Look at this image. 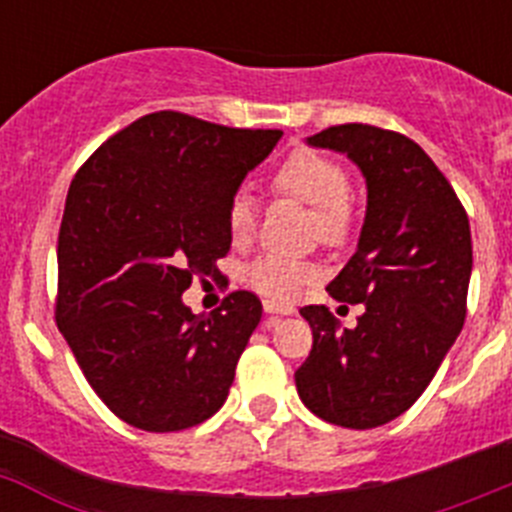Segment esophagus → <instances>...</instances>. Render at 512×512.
I'll use <instances>...</instances> for the list:
<instances>
[{"mask_svg":"<svg viewBox=\"0 0 512 512\" xmlns=\"http://www.w3.org/2000/svg\"><path fill=\"white\" fill-rule=\"evenodd\" d=\"M266 312H271V315H289V307H282V305H274V302H266L264 305Z\"/></svg>","mask_w":512,"mask_h":512,"instance_id":"esophagus-1","label":"esophagus"}]
</instances>
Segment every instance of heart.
<instances>
[{"mask_svg":"<svg viewBox=\"0 0 512 512\" xmlns=\"http://www.w3.org/2000/svg\"><path fill=\"white\" fill-rule=\"evenodd\" d=\"M274 189L312 207V233L325 243H343L356 225V207L348 194V174L336 158L315 148H297L289 153L271 176ZM259 215L256 202L246 189H238L225 207V228L230 243L248 246L256 235ZM246 284L274 305H289L318 282L320 269L307 259L264 253L246 269Z\"/></svg>","mask_w":512,"mask_h":512,"instance_id":"heart-1","label":"heart"}]
</instances>
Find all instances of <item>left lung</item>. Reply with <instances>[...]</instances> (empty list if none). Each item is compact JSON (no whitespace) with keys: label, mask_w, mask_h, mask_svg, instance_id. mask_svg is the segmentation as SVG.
Listing matches in <instances>:
<instances>
[{"label":"left lung","mask_w":512,"mask_h":512,"mask_svg":"<svg viewBox=\"0 0 512 512\" xmlns=\"http://www.w3.org/2000/svg\"><path fill=\"white\" fill-rule=\"evenodd\" d=\"M307 140L346 153L366 176L359 248L328 284L330 297L366 310L341 330L328 307H302L312 348L295 372L297 392L318 418L366 431L423 395L459 336L472 277L469 217L408 135L346 122Z\"/></svg>","instance_id":"left-lung-1"}]
</instances>
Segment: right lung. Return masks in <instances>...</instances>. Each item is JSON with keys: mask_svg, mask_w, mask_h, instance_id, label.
I'll list each match as a JSON object with an SVG mask.
<instances>
[{"mask_svg": "<svg viewBox=\"0 0 512 512\" xmlns=\"http://www.w3.org/2000/svg\"><path fill=\"white\" fill-rule=\"evenodd\" d=\"M279 138L161 110L104 140L71 179L56 325L99 400L128 425L184 431L223 408L261 300L235 289L194 315L182 292L192 279L223 282L225 207Z\"/></svg>", "mask_w": 512, "mask_h": 512, "instance_id": "right-lung-1", "label": "right lung"}]
</instances>
